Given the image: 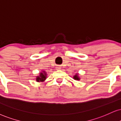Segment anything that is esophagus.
Returning a JSON list of instances; mask_svg holds the SVG:
<instances>
[{
    "label": "esophagus",
    "mask_w": 121,
    "mask_h": 121,
    "mask_svg": "<svg viewBox=\"0 0 121 121\" xmlns=\"http://www.w3.org/2000/svg\"><path fill=\"white\" fill-rule=\"evenodd\" d=\"M57 69H60L61 67H60V66H57Z\"/></svg>",
    "instance_id": "esophagus-1"
}]
</instances>
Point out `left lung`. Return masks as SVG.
I'll return each mask as SVG.
<instances>
[{"label":"left lung","instance_id":"1","mask_svg":"<svg viewBox=\"0 0 121 121\" xmlns=\"http://www.w3.org/2000/svg\"><path fill=\"white\" fill-rule=\"evenodd\" d=\"M73 79H74V80H80V78H79V73H76L75 75L73 76Z\"/></svg>","mask_w":121,"mask_h":121}]
</instances>
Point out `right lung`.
Masks as SVG:
<instances>
[{
    "label": "right lung",
    "mask_w": 121,
    "mask_h": 121,
    "mask_svg": "<svg viewBox=\"0 0 121 121\" xmlns=\"http://www.w3.org/2000/svg\"><path fill=\"white\" fill-rule=\"evenodd\" d=\"M47 73L45 71H42L40 72L39 76H36V82H43L45 81L47 77Z\"/></svg>",
    "instance_id": "obj_1"
}]
</instances>
